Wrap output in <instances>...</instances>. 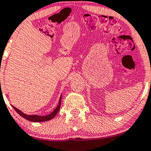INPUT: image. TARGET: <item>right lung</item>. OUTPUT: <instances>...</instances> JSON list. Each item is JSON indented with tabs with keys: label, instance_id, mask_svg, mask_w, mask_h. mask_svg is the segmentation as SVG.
Listing matches in <instances>:
<instances>
[{
	"label": "right lung",
	"instance_id": "right-lung-1",
	"mask_svg": "<svg viewBox=\"0 0 151 151\" xmlns=\"http://www.w3.org/2000/svg\"><path fill=\"white\" fill-rule=\"evenodd\" d=\"M60 103H61V97H60V100H59V103L58 105V106L55 108V109L50 114L48 115V116H28V115H25L23 113H22L21 111H20L18 108H15L14 106H13V108H14L15 111H16L20 116L24 118L25 119L28 120V121H32V122H43V121H49V120L52 119L55 116V115L57 114L58 111L60 110Z\"/></svg>",
	"mask_w": 151,
	"mask_h": 151
}]
</instances>
